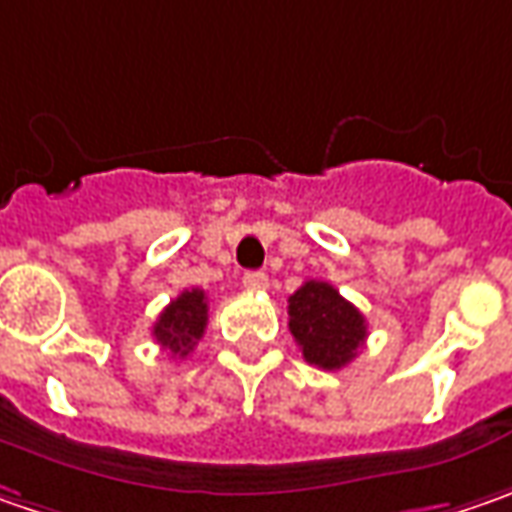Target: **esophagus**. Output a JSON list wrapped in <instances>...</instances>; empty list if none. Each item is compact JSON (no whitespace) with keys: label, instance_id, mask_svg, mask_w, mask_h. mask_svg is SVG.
<instances>
[{"label":"esophagus","instance_id":"34e87169","mask_svg":"<svg viewBox=\"0 0 512 512\" xmlns=\"http://www.w3.org/2000/svg\"><path fill=\"white\" fill-rule=\"evenodd\" d=\"M243 286L252 289V292H263L269 286V278H266V272H246L243 275Z\"/></svg>","mask_w":512,"mask_h":512}]
</instances>
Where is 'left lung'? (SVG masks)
Segmentation results:
<instances>
[{"label":"left lung","mask_w":512,"mask_h":512,"mask_svg":"<svg viewBox=\"0 0 512 512\" xmlns=\"http://www.w3.org/2000/svg\"><path fill=\"white\" fill-rule=\"evenodd\" d=\"M289 329L303 358L326 372L346 367L367 341V321L326 280H306L289 298Z\"/></svg>","instance_id":"1"}]
</instances>
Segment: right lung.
<instances>
[{"label": "right lung", "mask_w": 512, "mask_h": 512, "mask_svg": "<svg viewBox=\"0 0 512 512\" xmlns=\"http://www.w3.org/2000/svg\"><path fill=\"white\" fill-rule=\"evenodd\" d=\"M209 323V300L203 289H186L168 303L154 323V341L174 358H189Z\"/></svg>", "instance_id": "1"}]
</instances>
